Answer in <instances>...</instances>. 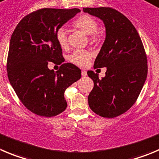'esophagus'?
<instances>
[{
  "instance_id": "esophagus-1",
  "label": "esophagus",
  "mask_w": 159,
  "mask_h": 159,
  "mask_svg": "<svg viewBox=\"0 0 159 159\" xmlns=\"http://www.w3.org/2000/svg\"><path fill=\"white\" fill-rule=\"evenodd\" d=\"M86 75H87L86 70H81V76L85 77Z\"/></svg>"
}]
</instances>
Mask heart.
Instances as JSON below:
<instances>
[{
	"label": "heart",
	"mask_w": 159,
	"mask_h": 159,
	"mask_svg": "<svg viewBox=\"0 0 159 159\" xmlns=\"http://www.w3.org/2000/svg\"><path fill=\"white\" fill-rule=\"evenodd\" d=\"M73 26L78 29L81 30L86 34L91 35L90 40L96 41L98 40L97 30L99 24L96 19L89 15H83L74 21ZM56 39L59 45L62 48H66L68 45L67 35L66 30L63 27H60L56 32ZM91 52L87 50H75L69 56V60L70 63L78 66H84L88 63L89 59L91 58Z\"/></svg>",
	"instance_id": "obj_1"
}]
</instances>
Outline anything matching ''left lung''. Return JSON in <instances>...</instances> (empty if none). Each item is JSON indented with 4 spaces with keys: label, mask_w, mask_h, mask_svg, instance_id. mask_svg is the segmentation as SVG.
<instances>
[{
    "label": "left lung",
    "mask_w": 159,
    "mask_h": 159,
    "mask_svg": "<svg viewBox=\"0 0 159 159\" xmlns=\"http://www.w3.org/2000/svg\"><path fill=\"white\" fill-rule=\"evenodd\" d=\"M84 12L99 18L106 38L94 62V69L107 67L101 79L87 72L94 82L88 96L89 107L103 118L126 112L136 102L148 75V60L140 35L124 15L111 8H85Z\"/></svg>",
    "instance_id": "left-lung-1"
}]
</instances>
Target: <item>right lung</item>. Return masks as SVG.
<instances>
[{"label":"right lung","instance_id":"right-lung-1","mask_svg":"<svg viewBox=\"0 0 159 159\" xmlns=\"http://www.w3.org/2000/svg\"><path fill=\"white\" fill-rule=\"evenodd\" d=\"M81 10L41 8L25 16L11 37L7 61L9 82L23 104L43 117L62 113L67 103L64 92L79 80L81 71L72 63H62V48L56 32ZM61 66L55 72L48 61Z\"/></svg>","mask_w":159,"mask_h":159}]
</instances>
